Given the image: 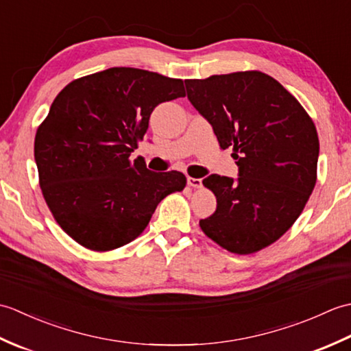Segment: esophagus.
Here are the masks:
<instances>
[{
  "instance_id": "1",
  "label": "esophagus",
  "mask_w": 351,
  "mask_h": 351,
  "mask_svg": "<svg viewBox=\"0 0 351 351\" xmlns=\"http://www.w3.org/2000/svg\"><path fill=\"white\" fill-rule=\"evenodd\" d=\"M187 184L190 185V187H193V189H200V187H202V180H200V178H191V176H189L187 178Z\"/></svg>"
}]
</instances>
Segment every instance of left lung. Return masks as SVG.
<instances>
[{
  "label": "left lung",
  "instance_id": "obj_1",
  "mask_svg": "<svg viewBox=\"0 0 351 351\" xmlns=\"http://www.w3.org/2000/svg\"><path fill=\"white\" fill-rule=\"evenodd\" d=\"M185 87L220 147H232L238 166V180H204L217 210L199 225L223 249L255 253L294 225L315 187V125L279 81L259 71L185 80Z\"/></svg>",
  "mask_w": 351,
  "mask_h": 351
}]
</instances>
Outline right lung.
Wrapping results in <instances>:
<instances>
[{
  "mask_svg": "<svg viewBox=\"0 0 351 351\" xmlns=\"http://www.w3.org/2000/svg\"><path fill=\"white\" fill-rule=\"evenodd\" d=\"M182 80L110 68L73 80L57 95L34 138L49 211L78 244L108 252L143 232L156 205L182 191L181 171H151L131 152L161 102L184 98Z\"/></svg>",
  "mask_w": 351,
  "mask_h": 351,
  "instance_id": "right-lung-1",
  "label": "right lung"
}]
</instances>
